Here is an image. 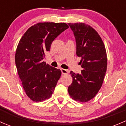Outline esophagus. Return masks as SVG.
<instances>
[{"label": "esophagus", "instance_id": "1", "mask_svg": "<svg viewBox=\"0 0 126 126\" xmlns=\"http://www.w3.org/2000/svg\"><path fill=\"white\" fill-rule=\"evenodd\" d=\"M61 71H62V74H66L69 73V71L66 70V69H61Z\"/></svg>", "mask_w": 126, "mask_h": 126}]
</instances>
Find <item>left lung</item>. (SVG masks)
Here are the masks:
<instances>
[{"instance_id":"1","label":"left lung","mask_w":126,"mask_h":126,"mask_svg":"<svg viewBox=\"0 0 126 126\" xmlns=\"http://www.w3.org/2000/svg\"><path fill=\"white\" fill-rule=\"evenodd\" d=\"M76 42V54L81 57L80 74L71 71L72 82L68 90L76 101L92 99L102 86L107 66L106 50L102 39L91 26L83 23H69Z\"/></svg>"}]
</instances>
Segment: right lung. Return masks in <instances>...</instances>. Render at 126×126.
<instances>
[{"label":"right lung","mask_w":126,"mask_h":126,"mask_svg":"<svg viewBox=\"0 0 126 126\" xmlns=\"http://www.w3.org/2000/svg\"><path fill=\"white\" fill-rule=\"evenodd\" d=\"M69 27L65 23L43 22L30 27L17 45L15 63L28 97L35 102L49 99L62 72L43 62L53 41Z\"/></svg>","instance_id":"right-lung-1"}]
</instances>
